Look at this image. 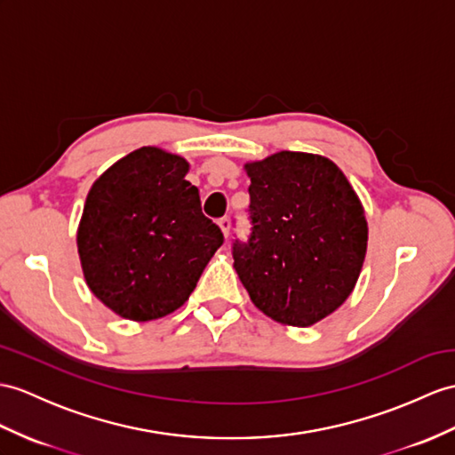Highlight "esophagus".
<instances>
[{
    "instance_id": "obj_1",
    "label": "esophagus",
    "mask_w": 455,
    "mask_h": 455,
    "mask_svg": "<svg viewBox=\"0 0 455 455\" xmlns=\"http://www.w3.org/2000/svg\"><path fill=\"white\" fill-rule=\"evenodd\" d=\"M220 228H221V234H224V237L228 239L229 237V229H231V221H229V218L228 216H224V218H220Z\"/></svg>"
}]
</instances>
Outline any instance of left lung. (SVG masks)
<instances>
[{
  "label": "left lung",
  "instance_id": "left-lung-1",
  "mask_svg": "<svg viewBox=\"0 0 455 455\" xmlns=\"http://www.w3.org/2000/svg\"><path fill=\"white\" fill-rule=\"evenodd\" d=\"M251 235L234 268L254 307L287 326H313L351 295L367 252L359 196L338 165L282 150L245 164Z\"/></svg>",
  "mask_w": 455,
  "mask_h": 455
}]
</instances>
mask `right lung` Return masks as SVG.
Masks as SVG:
<instances>
[{
	"label": "right lung",
	"mask_w": 455,
	"mask_h": 455,
	"mask_svg": "<svg viewBox=\"0 0 455 455\" xmlns=\"http://www.w3.org/2000/svg\"><path fill=\"white\" fill-rule=\"evenodd\" d=\"M187 172L185 158L142 147L88 191L76 231L83 274L119 316L147 323L173 313L224 243Z\"/></svg>",
	"instance_id": "1"
}]
</instances>
